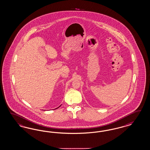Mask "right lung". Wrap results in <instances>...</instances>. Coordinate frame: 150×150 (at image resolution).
<instances>
[{
	"instance_id": "1",
	"label": "right lung",
	"mask_w": 150,
	"mask_h": 150,
	"mask_svg": "<svg viewBox=\"0 0 150 150\" xmlns=\"http://www.w3.org/2000/svg\"><path fill=\"white\" fill-rule=\"evenodd\" d=\"M59 107H58V108H59Z\"/></svg>"
}]
</instances>
